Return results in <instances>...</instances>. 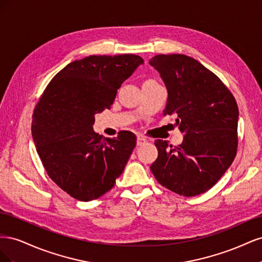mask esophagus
I'll return each mask as SVG.
<instances>
[{
    "label": "esophagus",
    "mask_w": 262,
    "mask_h": 262,
    "mask_svg": "<svg viewBox=\"0 0 262 262\" xmlns=\"http://www.w3.org/2000/svg\"><path fill=\"white\" fill-rule=\"evenodd\" d=\"M144 143H146V139L143 136H139L137 140V145L140 146V145H143Z\"/></svg>",
    "instance_id": "esophagus-1"
}]
</instances>
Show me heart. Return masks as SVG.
Returning <instances> with one entry per match:
<instances>
[{
  "label": "heart",
  "mask_w": 262,
  "mask_h": 262,
  "mask_svg": "<svg viewBox=\"0 0 262 262\" xmlns=\"http://www.w3.org/2000/svg\"><path fill=\"white\" fill-rule=\"evenodd\" d=\"M147 82H153V81H147ZM147 82H145V83H147Z\"/></svg>",
  "instance_id": "heart-1"
}]
</instances>
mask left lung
Instances as JSON below:
<instances>
[{"instance_id": "left-lung-1", "label": "left lung", "mask_w": 262, "mask_h": 262, "mask_svg": "<svg viewBox=\"0 0 262 262\" xmlns=\"http://www.w3.org/2000/svg\"><path fill=\"white\" fill-rule=\"evenodd\" d=\"M149 64L168 92L164 116H177L184 141L172 148L156 140L150 170L160 184L179 195L208 191L233 163L238 145V106L226 85L199 61L185 54H157Z\"/></svg>"}]
</instances>
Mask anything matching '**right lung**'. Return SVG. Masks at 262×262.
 <instances>
[{
  "label": "right lung",
  "instance_id": "add662e5",
  "mask_svg": "<svg viewBox=\"0 0 262 262\" xmlns=\"http://www.w3.org/2000/svg\"><path fill=\"white\" fill-rule=\"evenodd\" d=\"M143 59L136 54L90 55L71 62L47 85L34 110L31 134L46 172L80 201L98 199L121 175L136 134L102 140L95 114L113 105L117 91Z\"/></svg>",
  "mask_w": 262,
  "mask_h": 262
}]
</instances>
